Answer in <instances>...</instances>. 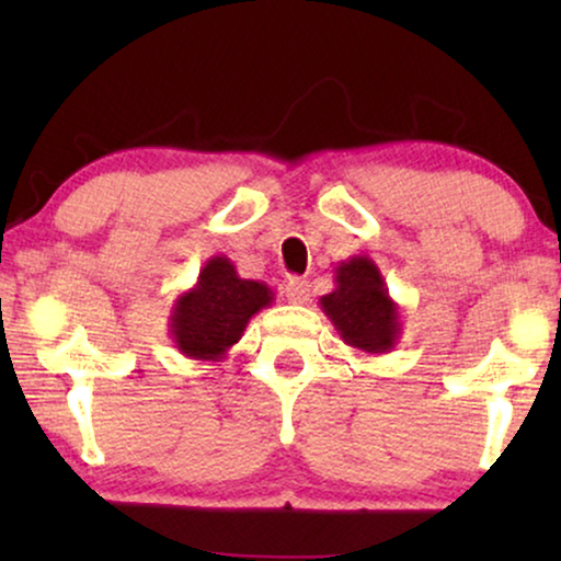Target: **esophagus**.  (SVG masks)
Instances as JSON below:
<instances>
[{
    "label": "esophagus",
    "mask_w": 561,
    "mask_h": 561,
    "mask_svg": "<svg viewBox=\"0 0 561 561\" xmlns=\"http://www.w3.org/2000/svg\"><path fill=\"white\" fill-rule=\"evenodd\" d=\"M283 296H286V301L294 304V306L306 304V301H309V296H311L309 280L288 278L286 283H283Z\"/></svg>",
    "instance_id": "obj_1"
}]
</instances>
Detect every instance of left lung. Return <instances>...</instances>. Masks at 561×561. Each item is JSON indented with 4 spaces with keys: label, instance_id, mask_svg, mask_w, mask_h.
I'll use <instances>...</instances> for the list:
<instances>
[{
    "label": "left lung",
    "instance_id": "1",
    "mask_svg": "<svg viewBox=\"0 0 561 561\" xmlns=\"http://www.w3.org/2000/svg\"><path fill=\"white\" fill-rule=\"evenodd\" d=\"M336 288L321 296V311L352 350L386 355L401 340V306L390 298L373 257L352 255L334 267Z\"/></svg>",
    "mask_w": 561,
    "mask_h": 561
}]
</instances>
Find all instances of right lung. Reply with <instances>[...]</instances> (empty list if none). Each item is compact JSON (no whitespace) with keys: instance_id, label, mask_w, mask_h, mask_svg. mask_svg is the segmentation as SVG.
Masks as SVG:
<instances>
[{"instance_id":"add662e5","label":"right lung","mask_w":561,"mask_h":561,"mask_svg":"<svg viewBox=\"0 0 561 561\" xmlns=\"http://www.w3.org/2000/svg\"><path fill=\"white\" fill-rule=\"evenodd\" d=\"M273 304V290L260 280L240 278L232 260L214 255L204 263L194 288L173 301L168 332L188 359L221 363L242 340L250 319Z\"/></svg>"}]
</instances>
